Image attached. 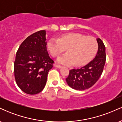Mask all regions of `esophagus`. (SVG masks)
<instances>
[{
  "label": "esophagus",
  "instance_id": "obj_1",
  "mask_svg": "<svg viewBox=\"0 0 122 122\" xmlns=\"http://www.w3.org/2000/svg\"><path fill=\"white\" fill-rule=\"evenodd\" d=\"M54 66L55 67H56V68H62V66H61V65H57V64H56L55 65H54Z\"/></svg>",
  "mask_w": 122,
  "mask_h": 122
}]
</instances>
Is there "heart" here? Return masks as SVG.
<instances>
[{
  "label": "heart",
  "mask_w": 122,
  "mask_h": 122,
  "mask_svg": "<svg viewBox=\"0 0 122 122\" xmlns=\"http://www.w3.org/2000/svg\"><path fill=\"white\" fill-rule=\"evenodd\" d=\"M47 49L53 57H56L67 49L68 53L57 58V62L65 65L82 66L91 60L96 54L98 43L96 39L80 33H69L58 39H50Z\"/></svg>",
  "instance_id": "1"
}]
</instances>
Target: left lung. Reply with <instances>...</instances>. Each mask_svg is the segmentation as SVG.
Returning a JSON list of instances; mask_svg holds the SVG:
<instances>
[{
    "instance_id": "8db88e82",
    "label": "left lung",
    "mask_w": 122,
    "mask_h": 122,
    "mask_svg": "<svg viewBox=\"0 0 122 122\" xmlns=\"http://www.w3.org/2000/svg\"><path fill=\"white\" fill-rule=\"evenodd\" d=\"M96 40L99 47L94 59L80 69L69 71L66 81L73 89L79 91L88 89L94 85L101 76L106 61V47L100 38Z\"/></svg>"
}]
</instances>
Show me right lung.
I'll list each match as a JSON object with an SVG mask.
<instances>
[{
	"label": "right lung",
	"instance_id": "add662e5",
	"mask_svg": "<svg viewBox=\"0 0 122 122\" xmlns=\"http://www.w3.org/2000/svg\"><path fill=\"white\" fill-rule=\"evenodd\" d=\"M46 31L30 35L18 49L14 65L16 84L22 91L35 95L43 90L53 66L46 48Z\"/></svg>",
	"mask_w": 122,
	"mask_h": 122
}]
</instances>
